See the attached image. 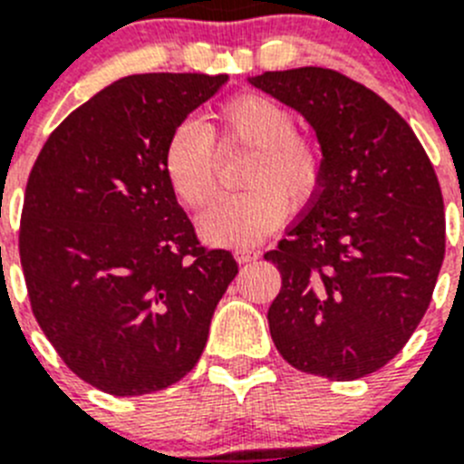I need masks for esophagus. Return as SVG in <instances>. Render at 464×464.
<instances>
[{"label":"esophagus","mask_w":464,"mask_h":464,"mask_svg":"<svg viewBox=\"0 0 464 464\" xmlns=\"http://www.w3.org/2000/svg\"><path fill=\"white\" fill-rule=\"evenodd\" d=\"M235 256L241 265H246V262H256L260 257V251H257L256 246H237Z\"/></svg>","instance_id":"esophagus-1"}]
</instances>
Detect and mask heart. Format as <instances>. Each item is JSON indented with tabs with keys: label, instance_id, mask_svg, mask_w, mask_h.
<instances>
[{
	"label": "heart",
	"instance_id": "b5f03b06",
	"mask_svg": "<svg viewBox=\"0 0 464 464\" xmlns=\"http://www.w3.org/2000/svg\"><path fill=\"white\" fill-rule=\"evenodd\" d=\"M295 113L267 94L244 92L223 102L213 121H186L171 132L162 169L183 207L199 208L216 190V150L248 149L244 183L248 190L220 197L199 218V232L216 246H248L285 220L293 204L318 192L325 171L321 143L295 132Z\"/></svg>",
	"mask_w": 464,
	"mask_h": 464
}]
</instances>
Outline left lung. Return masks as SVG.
I'll return each mask as SVG.
<instances>
[{
    "instance_id": "obj_1",
    "label": "left lung",
    "mask_w": 464,
    "mask_h": 464,
    "mask_svg": "<svg viewBox=\"0 0 464 464\" xmlns=\"http://www.w3.org/2000/svg\"><path fill=\"white\" fill-rule=\"evenodd\" d=\"M251 81L304 116L325 158L318 192L265 260L281 272L267 321L295 370L353 381L400 353L432 299L446 251L444 199L407 121L323 67Z\"/></svg>"
}]
</instances>
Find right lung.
<instances>
[{
  "mask_svg": "<svg viewBox=\"0 0 464 464\" xmlns=\"http://www.w3.org/2000/svg\"><path fill=\"white\" fill-rule=\"evenodd\" d=\"M227 73H137L72 111L30 171L20 262L34 318L85 383L116 397L181 381L237 276L199 246L162 153Z\"/></svg>",
  "mask_w": 464,
  "mask_h": 464,
  "instance_id": "1",
  "label": "right lung"
}]
</instances>
